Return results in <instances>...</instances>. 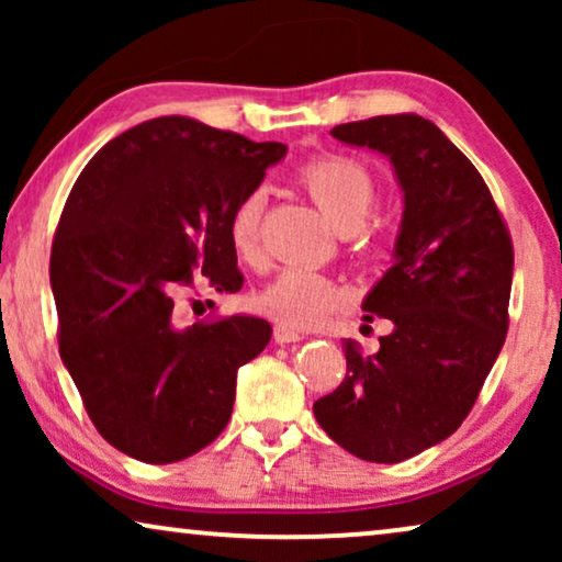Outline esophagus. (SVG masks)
Wrapping results in <instances>:
<instances>
[{
  "label": "esophagus",
  "instance_id": "34e87169",
  "mask_svg": "<svg viewBox=\"0 0 562 562\" xmlns=\"http://www.w3.org/2000/svg\"><path fill=\"white\" fill-rule=\"evenodd\" d=\"M273 340L279 345H289V342H299L304 340V335L299 333L294 327H286V325H276L273 327Z\"/></svg>",
  "mask_w": 562,
  "mask_h": 562
}]
</instances>
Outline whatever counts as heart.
<instances>
[{
    "label": "heart",
    "mask_w": 562,
    "mask_h": 562,
    "mask_svg": "<svg viewBox=\"0 0 562 562\" xmlns=\"http://www.w3.org/2000/svg\"><path fill=\"white\" fill-rule=\"evenodd\" d=\"M299 183L317 204L329 225L340 233H352L363 225L373 206V179L358 160L345 156H322L302 166ZM260 214L263 196L252 191L235 206L229 220V243L245 260L256 258L260 243ZM337 302V289L325 276L306 268H286L258 294V306L271 317L294 327L317 325Z\"/></svg>",
    "instance_id": "obj_1"
}]
</instances>
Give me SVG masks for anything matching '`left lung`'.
Returning <instances> with one entry per match:
<instances>
[{
    "mask_svg": "<svg viewBox=\"0 0 562 562\" xmlns=\"http://www.w3.org/2000/svg\"><path fill=\"white\" fill-rule=\"evenodd\" d=\"M333 137L389 158L404 212L391 268L360 304L391 333L373 356L345 342L348 373L314 417L356 458L402 463L448 440L479 398L506 337L514 250L481 173L435 122L383 114Z\"/></svg>",
    "mask_w": 562,
    "mask_h": 562,
    "instance_id": "8db88e82",
    "label": "left lung"
}]
</instances>
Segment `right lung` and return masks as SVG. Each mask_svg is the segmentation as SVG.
I'll return each instance as SVG.
<instances>
[{
    "mask_svg": "<svg viewBox=\"0 0 562 562\" xmlns=\"http://www.w3.org/2000/svg\"><path fill=\"white\" fill-rule=\"evenodd\" d=\"M286 156L171 114L104 145L74 183L50 250L58 348L91 422L143 463L194 456L227 427L240 366L271 340L252 314L181 327L176 289H243L235 206Z\"/></svg>",
    "mask_w": 562,
    "mask_h": 562,
    "instance_id": "right-lung-1",
    "label": "right lung"
}]
</instances>
